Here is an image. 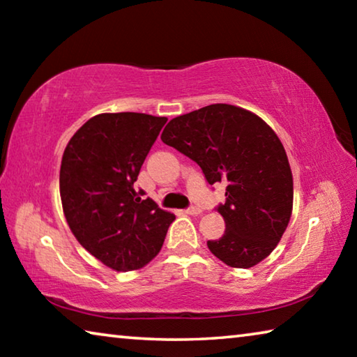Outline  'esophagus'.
Here are the masks:
<instances>
[{
	"instance_id": "obj_1",
	"label": "esophagus",
	"mask_w": 357,
	"mask_h": 357,
	"mask_svg": "<svg viewBox=\"0 0 357 357\" xmlns=\"http://www.w3.org/2000/svg\"><path fill=\"white\" fill-rule=\"evenodd\" d=\"M184 213L189 214V215H198V214H202V209L197 208V206H190V208H187Z\"/></svg>"
}]
</instances>
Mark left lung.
Returning <instances> with one entry per match:
<instances>
[{
    "label": "left lung",
    "mask_w": 357,
    "mask_h": 357,
    "mask_svg": "<svg viewBox=\"0 0 357 357\" xmlns=\"http://www.w3.org/2000/svg\"><path fill=\"white\" fill-rule=\"evenodd\" d=\"M162 142L227 185L217 211L225 233L209 250L231 268H252L279 244L293 211V174L279 137L255 113L213 104L173 118Z\"/></svg>",
    "instance_id": "8db88e82"
}]
</instances>
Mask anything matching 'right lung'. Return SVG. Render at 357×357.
<instances>
[{
    "instance_id": "add662e5",
    "label": "right lung",
    "mask_w": 357,
    "mask_h": 357,
    "mask_svg": "<svg viewBox=\"0 0 357 357\" xmlns=\"http://www.w3.org/2000/svg\"><path fill=\"white\" fill-rule=\"evenodd\" d=\"M164 116L102 113L88 119L64 149L59 193L70 231L114 271L140 269L164 244L174 220L134 183Z\"/></svg>"
}]
</instances>
